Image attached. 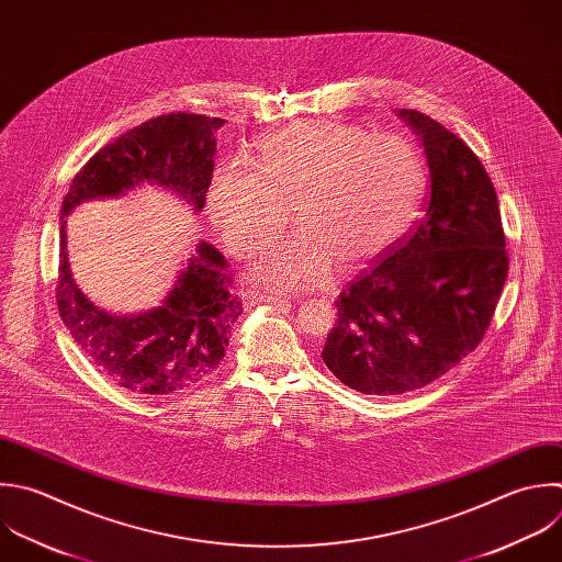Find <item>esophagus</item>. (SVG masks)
<instances>
[{"label": "esophagus", "mask_w": 562, "mask_h": 562, "mask_svg": "<svg viewBox=\"0 0 562 562\" xmlns=\"http://www.w3.org/2000/svg\"><path fill=\"white\" fill-rule=\"evenodd\" d=\"M241 299L246 305H255V303H263V301H272V303H285L283 296H277V294H263L255 288H246L241 290Z\"/></svg>", "instance_id": "esophagus-1"}]
</instances>
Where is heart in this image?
<instances>
[{
  "mask_svg": "<svg viewBox=\"0 0 562 562\" xmlns=\"http://www.w3.org/2000/svg\"><path fill=\"white\" fill-rule=\"evenodd\" d=\"M426 189L419 151L393 134L338 121H299L257 143L252 167H215L206 206L239 259L266 250L255 279L279 290L318 283L331 261L347 270L384 252L413 224Z\"/></svg>",
  "mask_w": 562,
  "mask_h": 562,
  "instance_id": "obj_1",
  "label": "heart"
}]
</instances>
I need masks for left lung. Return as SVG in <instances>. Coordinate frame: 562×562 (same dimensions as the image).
<instances>
[{
    "label": "left lung",
    "mask_w": 562,
    "mask_h": 562,
    "mask_svg": "<svg viewBox=\"0 0 562 562\" xmlns=\"http://www.w3.org/2000/svg\"><path fill=\"white\" fill-rule=\"evenodd\" d=\"M400 114L422 136L430 171L422 217L338 294L323 349L327 369L364 395L422 389L474 351L509 266L481 160L430 116Z\"/></svg>",
    "instance_id": "left-lung-1"
}]
</instances>
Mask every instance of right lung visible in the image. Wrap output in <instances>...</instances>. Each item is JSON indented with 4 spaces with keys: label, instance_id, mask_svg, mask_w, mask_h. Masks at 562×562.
<instances>
[{
    "label": "right lung",
    "instance_id": "obj_1",
    "mask_svg": "<svg viewBox=\"0 0 562 562\" xmlns=\"http://www.w3.org/2000/svg\"><path fill=\"white\" fill-rule=\"evenodd\" d=\"M224 119L171 112L151 119L97 151L75 176L61 220L92 198L119 195L156 182L204 209L215 169V132ZM59 314L75 342L101 373L145 395H171L213 373L244 305L228 261L202 241L165 303L138 316H114L92 305L75 285L66 259V222L57 277Z\"/></svg>",
    "mask_w": 562,
    "mask_h": 562
}]
</instances>
